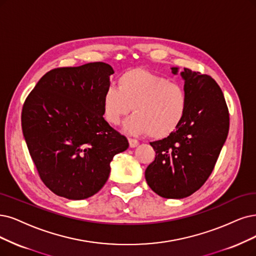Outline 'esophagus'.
I'll return each instance as SVG.
<instances>
[{
  "label": "esophagus",
  "mask_w": 256,
  "mask_h": 256,
  "mask_svg": "<svg viewBox=\"0 0 256 256\" xmlns=\"http://www.w3.org/2000/svg\"><path fill=\"white\" fill-rule=\"evenodd\" d=\"M128 144H130V148H136L139 144V141L136 139H133V138H128Z\"/></svg>",
  "instance_id": "34e87169"
}]
</instances>
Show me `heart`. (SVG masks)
<instances>
[{
	"label": "heart",
	"mask_w": 256,
	"mask_h": 256,
	"mask_svg": "<svg viewBox=\"0 0 256 256\" xmlns=\"http://www.w3.org/2000/svg\"><path fill=\"white\" fill-rule=\"evenodd\" d=\"M188 106L180 84L144 68L126 72L118 79V88L110 86L102 96L103 115L112 124H119L134 108V115L123 123L132 135L150 134L154 138L171 135L182 122Z\"/></svg>",
	"instance_id": "1"
}]
</instances>
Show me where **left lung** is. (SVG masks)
<instances>
[{"mask_svg":"<svg viewBox=\"0 0 256 256\" xmlns=\"http://www.w3.org/2000/svg\"><path fill=\"white\" fill-rule=\"evenodd\" d=\"M177 74L179 68H171ZM188 106L175 132L150 142L156 152L146 180L164 198L180 200L196 192L211 175L229 132V112L218 84L210 76L184 68Z\"/></svg>","mask_w":256,"mask_h":256,"instance_id":"8db88e82","label":"left lung"}]
</instances>
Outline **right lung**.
Here are the masks:
<instances>
[{
    "label": "right lung",
    "mask_w": 256,
    "mask_h": 256,
    "mask_svg": "<svg viewBox=\"0 0 256 256\" xmlns=\"http://www.w3.org/2000/svg\"><path fill=\"white\" fill-rule=\"evenodd\" d=\"M110 65L88 63L46 72L26 98L22 130L42 182L72 200L101 190L110 162L128 148V139L103 118L102 96Z\"/></svg>",
    "instance_id": "add662e5"
}]
</instances>
